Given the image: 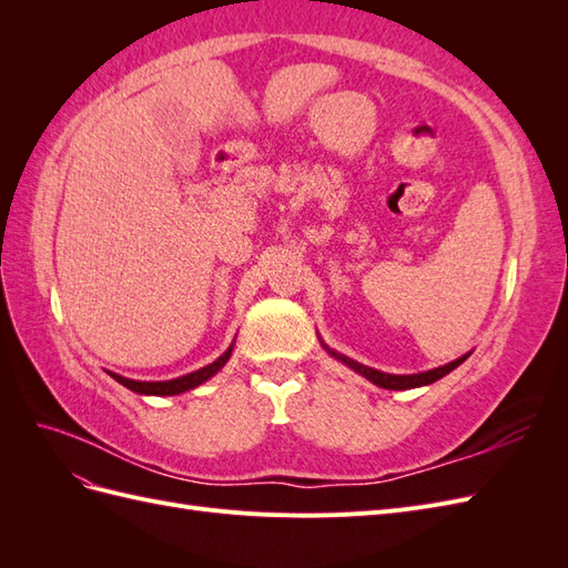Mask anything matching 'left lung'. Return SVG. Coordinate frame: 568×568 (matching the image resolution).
I'll list each match as a JSON object with an SVG mask.
<instances>
[{"mask_svg":"<svg viewBox=\"0 0 568 568\" xmlns=\"http://www.w3.org/2000/svg\"><path fill=\"white\" fill-rule=\"evenodd\" d=\"M332 355L338 357L341 363H346L351 369L363 374L365 379H369L372 384L382 386V388H388V390H405V388H417V386L434 384V382L443 379L445 374H450L455 367H459V365L464 363V359L469 357V353H467V355L457 357L455 363H448V365H443V367H438V369H428V372H422V374H386V372H379V369H372V367L359 365V363H355V359H351V357H343V355H336V353H332Z\"/></svg>","mask_w":568,"mask_h":568,"instance_id":"1","label":"left lung"}]
</instances>
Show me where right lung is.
<instances>
[{
	"label": "right lung",
	"instance_id": "1",
	"mask_svg": "<svg viewBox=\"0 0 568 568\" xmlns=\"http://www.w3.org/2000/svg\"><path fill=\"white\" fill-rule=\"evenodd\" d=\"M230 355H232V348H227L225 353H222L215 359V363L205 365V367H201V369H196L192 374H184V376H180V379H173V382H132V379H125V376H120V374H113V372H109V374L113 376L118 384H123L125 388H130L134 393H144V395H178V393H184L189 388H196L203 382H209L213 374H217L222 367H225Z\"/></svg>",
	"mask_w": 568,
	"mask_h": 568
}]
</instances>
